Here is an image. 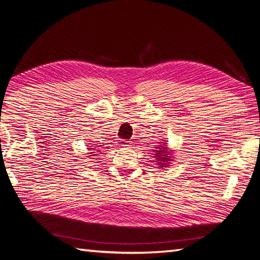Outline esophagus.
Listing matches in <instances>:
<instances>
[{
	"label": "esophagus",
	"instance_id": "34e87169",
	"mask_svg": "<svg viewBox=\"0 0 260 260\" xmlns=\"http://www.w3.org/2000/svg\"><path fill=\"white\" fill-rule=\"evenodd\" d=\"M118 145L121 146V147H129V146H131V142L125 141V139H122V141H119Z\"/></svg>",
	"mask_w": 260,
	"mask_h": 260
}]
</instances>
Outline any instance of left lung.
<instances>
[{
	"mask_svg": "<svg viewBox=\"0 0 260 260\" xmlns=\"http://www.w3.org/2000/svg\"><path fill=\"white\" fill-rule=\"evenodd\" d=\"M166 142V141H165ZM174 152H172V149H169L167 146V142L166 143H160V145H158L155 149L152 150V157L155 158V161L157 166L160 169H165L170 166V162L174 161Z\"/></svg>",
	"mask_w": 260,
	"mask_h": 260,
	"instance_id": "8db88e82",
	"label": "left lung"
}]
</instances>
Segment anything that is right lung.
Returning a JSON list of instances; mask_svg holds the SVG:
<instances>
[{"label": "right lung", "instance_id": "obj_1", "mask_svg": "<svg viewBox=\"0 0 260 260\" xmlns=\"http://www.w3.org/2000/svg\"><path fill=\"white\" fill-rule=\"evenodd\" d=\"M93 150H95V148H88V150H89V152H88V157H91V156H99L98 154H95V152H98V150H96L95 152H93ZM91 159H98V158H91Z\"/></svg>", "mask_w": 260, "mask_h": 260}]
</instances>
